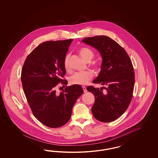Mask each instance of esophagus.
<instances>
[{
    "instance_id": "34e87169",
    "label": "esophagus",
    "mask_w": 158,
    "mask_h": 158,
    "mask_svg": "<svg viewBox=\"0 0 158 158\" xmlns=\"http://www.w3.org/2000/svg\"><path fill=\"white\" fill-rule=\"evenodd\" d=\"M83 87V91H84V93H86V92H87V89H86V87L85 86H83L82 87Z\"/></svg>"
}]
</instances>
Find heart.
I'll use <instances>...</instances> for the list:
<instances>
[{
    "mask_svg": "<svg viewBox=\"0 0 158 158\" xmlns=\"http://www.w3.org/2000/svg\"><path fill=\"white\" fill-rule=\"evenodd\" d=\"M79 53L81 58L87 62L90 61L94 56L93 52L90 48H82L79 50ZM69 54H67L64 60V66L66 71H69ZM96 67V65H94ZM92 73L90 71H83L75 73L69 77V83L71 85H85L90 79Z\"/></svg>",
    "mask_w": 158,
    "mask_h": 158,
    "instance_id": "b5f03b06",
    "label": "heart"
}]
</instances>
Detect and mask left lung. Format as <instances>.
I'll return each mask as SVG.
<instances>
[{"label": "left lung", "instance_id": "8db88e82", "mask_svg": "<svg viewBox=\"0 0 158 158\" xmlns=\"http://www.w3.org/2000/svg\"><path fill=\"white\" fill-rule=\"evenodd\" d=\"M82 42L96 48L102 58L100 72L93 83L107 86L105 92L87 87L95 97L92 114L102 122H112L124 114L131 100L135 81L132 62L124 48L108 36L86 38Z\"/></svg>", "mask_w": 158, "mask_h": 158}]
</instances>
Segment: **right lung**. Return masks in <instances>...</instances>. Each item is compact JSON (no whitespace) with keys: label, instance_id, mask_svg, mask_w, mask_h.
I'll use <instances>...</instances> for the list:
<instances>
[{"label":"right lung","instance_id":"add662e5","mask_svg":"<svg viewBox=\"0 0 158 158\" xmlns=\"http://www.w3.org/2000/svg\"><path fill=\"white\" fill-rule=\"evenodd\" d=\"M72 39L41 43L29 54L21 71V82L35 117L51 128L60 127L70 119L72 108L83 93L81 85L67 86L60 94L56 87L66 73L64 60Z\"/></svg>","mask_w":158,"mask_h":158}]
</instances>
